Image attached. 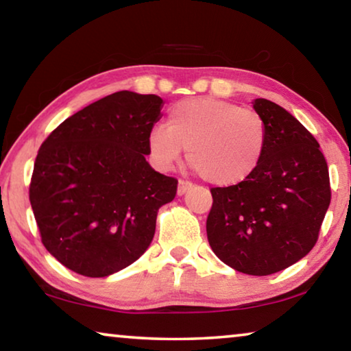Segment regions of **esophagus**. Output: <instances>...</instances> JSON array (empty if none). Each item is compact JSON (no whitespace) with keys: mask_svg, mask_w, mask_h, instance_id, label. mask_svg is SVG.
Listing matches in <instances>:
<instances>
[{"mask_svg":"<svg viewBox=\"0 0 351 351\" xmlns=\"http://www.w3.org/2000/svg\"><path fill=\"white\" fill-rule=\"evenodd\" d=\"M191 187H192L191 182L180 180V181H178V195H184V193L189 191Z\"/></svg>","mask_w":351,"mask_h":351,"instance_id":"1","label":"esophagus"}]
</instances>
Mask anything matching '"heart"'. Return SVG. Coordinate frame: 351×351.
Returning a JSON list of instances; mask_svg holds the SVG:
<instances>
[{
	"label": "heart",
	"mask_w": 351,
	"mask_h": 351,
	"mask_svg": "<svg viewBox=\"0 0 351 351\" xmlns=\"http://www.w3.org/2000/svg\"><path fill=\"white\" fill-rule=\"evenodd\" d=\"M268 143L263 117L216 97H192L169 110L167 128L146 137L149 158L170 169L187 149V162L213 186H237L255 173Z\"/></svg>",
	"instance_id": "heart-1"
}]
</instances>
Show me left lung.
I'll return each mask as SVG.
<instances>
[{
  "label": "left lung",
  "mask_w": 351,
  "mask_h": 351,
  "mask_svg": "<svg viewBox=\"0 0 351 351\" xmlns=\"http://www.w3.org/2000/svg\"><path fill=\"white\" fill-rule=\"evenodd\" d=\"M252 104L268 128L263 159L241 184L213 187L206 234L230 268L269 276L315 245L331 187L325 156L309 130L268 99Z\"/></svg>",
  "instance_id": "8db88e82"
}]
</instances>
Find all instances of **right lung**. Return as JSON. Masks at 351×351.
Returning a JSON list of instances; mask_svg holds the SVG:
<instances>
[{
	"instance_id": "add662e5",
	"label": "right lung",
	"mask_w": 351,
	"mask_h": 351,
	"mask_svg": "<svg viewBox=\"0 0 351 351\" xmlns=\"http://www.w3.org/2000/svg\"><path fill=\"white\" fill-rule=\"evenodd\" d=\"M164 101L118 91L62 121L42 143L29 202L42 244L66 268L107 277L149 247L178 181L148 162L146 137Z\"/></svg>"
}]
</instances>
